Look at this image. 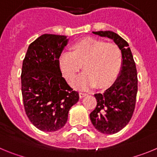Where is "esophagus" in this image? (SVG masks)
<instances>
[{"label":"esophagus","mask_w":157,"mask_h":157,"mask_svg":"<svg viewBox=\"0 0 157 157\" xmlns=\"http://www.w3.org/2000/svg\"><path fill=\"white\" fill-rule=\"evenodd\" d=\"M86 95H87L86 93H84V92H80L79 93V97L81 98H84V97H86Z\"/></svg>","instance_id":"obj_1"}]
</instances>
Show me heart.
<instances>
[{
    "mask_svg": "<svg viewBox=\"0 0 157 157\" xmlns=\"http://www.w3.org/2000/svg\"><path fill=\"white\" fill-rule=\"evenodd\" d=\"M59 69L68 82L80 71L83 72L72 86L85 89L98 85L104 87L116 79L122 66V52L112 42L87 37L78 40L71 47V52H64L59 59Z\"/></svg>",
    "mask_w": 157,
    "mask_h": 157,
    "instance_id": "1",
    "label": "heart"
}]
</instances>
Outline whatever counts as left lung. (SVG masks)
Segmentation results:
<instances>
[{"mask_svg": "<svg viewBox=\"0 0 157 157\" xmlns=\"http://www.w3.org/2000/svg\"><path fill=\"white\" fill-rule=\"evenodd\" d=\"M115 41L122 52L120 75L104 94H95L97 106L90 114L93 125L102 134H113L127 125L134 113L138 92V75L128 43L109 30L93 32Z\"/></svg>", "mask_w": 157, "mask_h": 157, "instance_id": "8db88e82", "label": "left lung"}]
</instances>
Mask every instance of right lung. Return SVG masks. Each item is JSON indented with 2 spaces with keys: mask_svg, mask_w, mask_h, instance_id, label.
<instances>
[{
  "mask_svg": "<svg viewBox=\"0 0 157 157\" xmlns=\"http://www.w3.org/2000/svg\"><path fill=\"white\" fill-rule=\"evenodd\" d=\"M67 36L45 34L30 44L23 61L21 87L27 117L37 129L53 132L67 121L70 109L79 99L62 77L59 59Z\"/></svg>",
  "mask_w": 157,
  "mask_h": 157,
  "instance_id": "add662e5",
  "label": "right lung"
}]
</instances>
